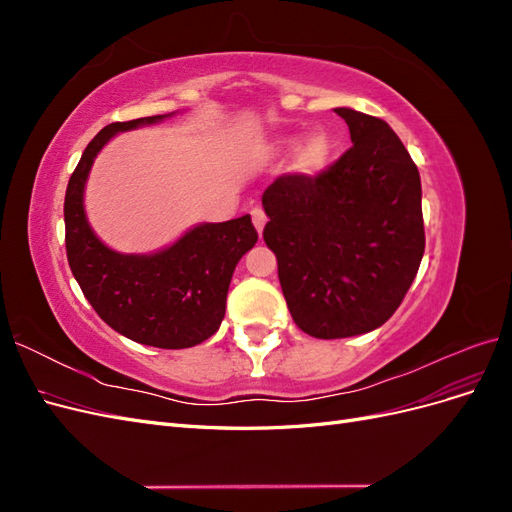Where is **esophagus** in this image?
<instances>
[{
    "instance_id": "obj_1",
    "label": "esophagus",
    "mask_w": 512,
    "mask_h": 512,
    "mask_svg": "<svg viewBox=\"0 0 512 512\" xmlns=\"http://www.w3.org/2000/svg\"><path fill=\"white\" fill-rule=\"evenodd\" d=\"M252 222H254V228L258 230V235H262V228H265V224H267L265 211H262L260 207H254L252 209Z\"/></svg>"
}]
</instances>
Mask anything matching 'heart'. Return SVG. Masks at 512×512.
<instances>
[{
    "mask_svg": "<svg viewBox=\"0 0 512 512\" xmlns=\"http://www.w3.org/2000/svg\"><path fill=\"white\" fill-rule=\"evenodd\" d=\"M292 153L290 168L292 173L303 175V177H314L327 168L331 156H333V138L327 130H312L303 141H299L294 134L277 136L267 147L269 158H284L286 153Z\"/></svg>",
    "mask_w": 512,
    "mask_h": 512,
    "instance_id": "obj_1",
    "label": "heart"
}]
</instances>
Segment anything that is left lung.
Here are the masks:
<instances>
[{
  "mask_svg": "<svg viewBox=\"0 0 512 512\" xmlns=\"http://www.w3.org/2000/svg\"><path fill=\"white\" fill-rule=\"evenodd\" d=\"M352 147L318 177L282 175L262 194L265 243L292 320L318 339L389 320L425 252L421 175L386 121L335 108Z\"/></svg>",
  "mask_w": 512,
  "mask_h": 512,
  "instance_id": "8db88e82",
  "label": "left lung"
}]
</instances>
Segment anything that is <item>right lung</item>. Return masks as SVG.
I'll return each instance as SVG.
<instances>
[{
  "mask_svg": "<svg viewBox=\"0 0 512 512\" xmlns=\"http://www.w3.org/2000/svg\"><path fill=\"white\" fill-rule=\"evenodd\" d=\"M173 115L117 121L102 128L76 164L64 203L68 262L85 299L123 337L166 350L192 348L220 329L232 273L258 241L250 215L198 224L153 254L115 252L89 226L85 183L102 147L119 132L153 126Z\"/></svg>",
  "mask_w": 512,
  "mask_h": 512,
  "instance_id": "right-lung-1",
  "label": "right lung"
}]
</instances>
